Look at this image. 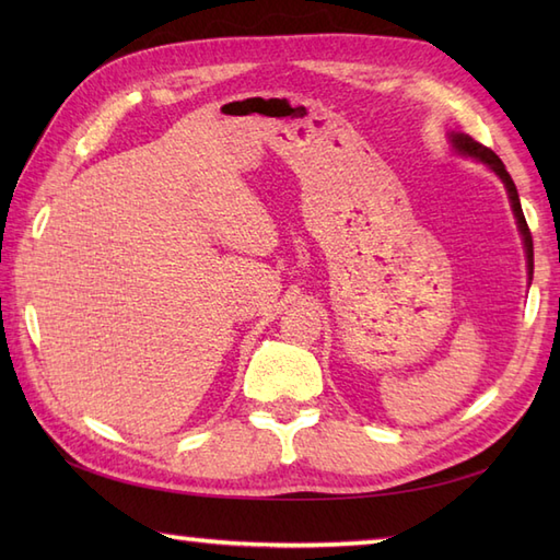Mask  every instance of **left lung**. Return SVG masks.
I'll return each mask as SVG.
<instances>
[{
	"instance_id": "8db88e82",
	"label": "left lung",
	"mask_w": 560,
	"mask_h": 560,
	"mask_svg": "<svg viewBox=\"0 0 560 560\" xmlns=\"http://www.w3.org/2000/svg\"><path fill=\"white\" fill-rule=\"evenodd\" d=\"M450 139V147L455 153H459V156L464 159H474L479 161L483 165H489V168L501 177V183L505 185V192H508V199H510V207H513V213H515V221H517V231L522 235V245H525V257H527V277L532 281V273H534V245H532V233H529V225L525 221V213H522V205H520V195H517V187L513 183V177H510V173L505 171L503 161L495 156V153L491 149H486L483 144H479V141H474L469 135L464 132H450L447 135Z\"/></svg>"
}]
</instances>
